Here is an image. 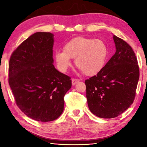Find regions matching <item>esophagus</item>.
<instances>
[{
    "mask_svg": "<svg viewBox=\"0 0 147 147\" xmlns=\"http://www.w3.org/2000/svg\"><path fill=\"white\" fill-rule=\"evenodd\" d=\"M80 81V79H76V78H72L71 80V83H72V85L74 86L76 85V84L78 83Z\"/></svg>",
    "mask_w": 147,
    "mask_h": 147,
    "instance_id": "esophagus-1",
    "label": "esophagus"
}]
</instances>
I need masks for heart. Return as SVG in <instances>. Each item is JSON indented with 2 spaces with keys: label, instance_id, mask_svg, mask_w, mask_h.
I'll return each instance as SVG.
<instances>
[{
  "label": "heart",
  "instance_id": "b5f03b06",
  "mask_svg": "<svg viewBox=\"0 0 147 147\" xmlns=\"http://www.w3.org/2000/svg\"><path fill=\"white\" fill-rule=\"evenodd\" d=\"M108 53L107 46L102 40L76 37L65 44L63 51L56 52L55 61L65 71L71 65V59H75L76 65L84 74L94 76L104 68Z\"/></svg>",
  "mask_w": 147,
  "mask_h": 147
}]
</instances>
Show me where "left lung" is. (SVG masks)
Instances as JSON below:
<instances>
[{"label": "left lung", "instance_id": "8db88e82", "mask_svg": "<svg viewBox=\"0 0 147 147\" xmlns=\"http://www.w3.org/2000/svg\"><path fill=\"white\" fill-rule=\"evenodd\" d=\"M116 53L96 76L86 80V98L92 114L113 118L133 103L139 79V67L132 47L113 35Z\"/></svg>", "mask_w": 147, "mask_h": 147}]
</instances>
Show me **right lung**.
<instances>
[{
	"mask_svg": "<svg viewBox=\"0 0 147 147\" xmlns=\"http://www.w3.org/2000/svg\"><path fill=\"white\" fill-rule=\"evenodd\" d=\"M53 42L52 33L37 32L18 46L9 60V84L16 104L37 121L59 118L71 87V78L54 67Z\"/></svg>",
	"mask_w": 147,
	"mask_h": 147,
	"instance_id": "add662e5",
	"label": "right lung"
}]
</instances>
